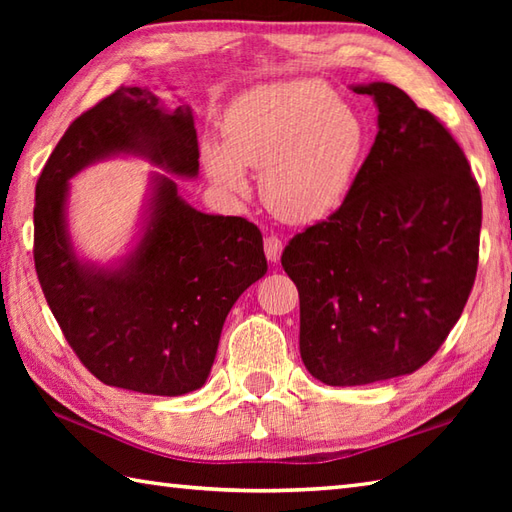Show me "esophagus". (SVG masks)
<instances>
[{
  "label": "esophagus",
  "mask_w": 512,
  "mask_h": 512,
  "mask_svg": "<svg viewBox=\"0 0 512 512\" xmlns=\"http://www.w3.org/2000/svg\"><path fill=\"white\" fill-rule=\"evenodd\" d=\"M264 248H266V257L270 264H277L279 257H281V250H284V244H281V239L277 235H268L264 239Z\"/></svg>",
  "instance_id": "esophagus-1"
}]
</instances>
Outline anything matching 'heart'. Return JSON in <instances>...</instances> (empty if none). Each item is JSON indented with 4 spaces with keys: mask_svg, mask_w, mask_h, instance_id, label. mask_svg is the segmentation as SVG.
Returning a JSON list of instances; mask_svg holds the SVG:
<instances>
[{
    "mask_svg": "<svg viewBox=\"0 0 512 512\" xmlns=\"http://www.w3.org/2000/svg\"><path fill=\"white\" fill-rule=\"evenodd\" d=\"M226 145L204 147L217 187L244 193V167L262 171V200L281 220L314 222L350 193L367 151V127L328 83L292 79L262 85L231 105Z\"/></svg>",
    "mask_w": 512,
    "mask_h": 512,
    "instance_id": "b5f03b06",
    "label": "heart"
}]
</instances>
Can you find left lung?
<instances>
[{
	"label": "left lung",
	"mask_w": 512,
	"mask_h": 512,
	"mask_svg": "<svg viewBox=\"0 0 512 512\" xmlns=\"http://www.w3.org/2000/svg\"><path fill=\"white\" fill-rule=\"evenodd\" d=\"M378 107V134L328 220L290 239L281 266L299 290V352L332 387L416 372L471 295L482 195L436 116L391 83L354 85Z\"/></svg>",
	"instance_id": "obj_1"
}]
</instances>
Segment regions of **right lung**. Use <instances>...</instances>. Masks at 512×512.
Wrapping results in <instances>:
<instances>
[{"mask_svg": "<svg viewBox=\"0 0 512 512\" xmlns=\"http://www.w3.org/2000/svg\"><path fill=\"white\" fill-rule=\"evenodd\" d=\"M118 154L195 178L200 149L191 110L169 112L149 90L118 88L76 118L37 180V277L65 341L101 383L182 396L206 383L226 314L266 275L264 239L244 217L195 211L176 180L154 173L132 253L114 268L79 259L65 217L68 182Z\"/></svg>", "mask_w": 512, "mask_h": 512, "instance_id": "add662e5", "label": "right lung"}]
</instances>
